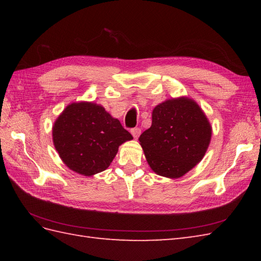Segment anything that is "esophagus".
Wrapping results in <instances>:
<instances>
[{"instance_id": "34e87169", "label": "esophagus", "mask_w": 261, "mask_h": 261, "mask_svg": "<svg viewBox=\"0 0 261 261\" xmlns=\"http://www.w3.org/2000/svg\"><path fill=\"white\" fill-rule=\"evenodd\" d=\"M140 134H141L140 127H134V129H131V135L134 136L135 139H137V138L140 136Z\"/></svg>"}]
</instances>
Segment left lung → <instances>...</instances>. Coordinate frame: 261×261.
<instances>
[{
	"label": "left lung",
	"instance_id": "obj_1",
	"mask_svg": "<svg viewBox=\"0 0 261 261\" xmlns=\"http://www.w3.org/2000/svg\"><path fill=\"white\" fill-rule=\"evenodd\" d=\"M211 136L212 127L202 109L192 98L181 96L153 109L151 126L139 141L154 173L178 178L201 162Z\"/></svg>",
	"mask_w": 261,
	"mask_h": 261
}]
</instances>
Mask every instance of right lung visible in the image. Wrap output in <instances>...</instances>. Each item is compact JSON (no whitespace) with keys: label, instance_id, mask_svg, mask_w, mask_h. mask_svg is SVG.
I'll list each match as a JSON object with an SVG mask.
<instances>
[{"label":"right lung","instance_id":"1","mask_svg":"<svg viewBox=\"0 0 261 261\" xmlns=\"http://www.w3.org/2000/svg\"><path fill=\"white\" fill-rule=\"evenodd\" d=\"M132 138L102 105L77 102L66 107L53 126V140L64 164L93 176L107 169L119 147Z\"/></svg>","mask_w":261,"mask_h":261}]
</instances>
